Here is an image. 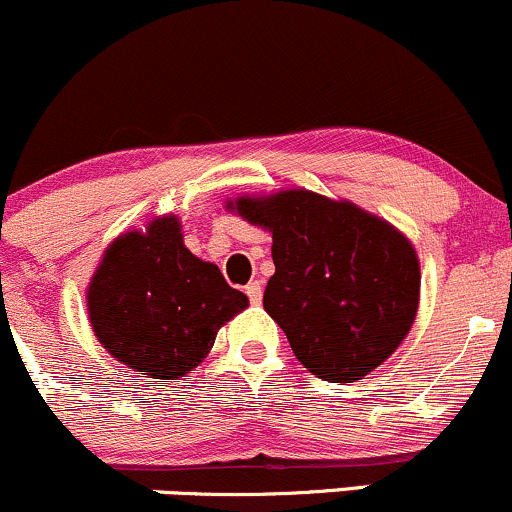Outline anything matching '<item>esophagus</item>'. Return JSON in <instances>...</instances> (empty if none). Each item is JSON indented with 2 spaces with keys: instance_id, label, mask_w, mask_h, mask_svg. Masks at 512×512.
Returning a JSON list of instances; mask_svg holds the SVG:
<instances>
[{
  "instance_id": "obj_1",
  "label": "esophagus",
  "mask_w": 512,
  "mask_h": 512,
  "mask_svg": "<svg viewBox=\"0 0 512 512\" xmlns=\"http://www.w3.org/2000/svg\"><path fill=\"white\" fill-rule=\"evenodd\" d=\"M245 294L247 299H250V303H262V282H257V279H252L250 284L245 286Z\"/></svg>"
}]
</instances>
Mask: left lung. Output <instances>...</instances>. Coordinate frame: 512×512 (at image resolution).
I'll list each match as a JSON object with an SVG mask.
<instances>
[{"label": "left lung", "mask_w": 512, "mask_h": 512, "mask_svg": "<svg viewBox=\"0 0 512 512\" xmlns=\"http://www.w3.org/2000/svg\"><path fill=\"white\" fill-rule=\"evenodd\" d=\"M228 209L272 233L262 303L308 372L352 384L396 352L420 301L418 255L401 230L308 189L240 196Z\"/></svg>", "instance_id": "8db88e82"}]
</instances>
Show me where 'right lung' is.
<instances>
[{"label":"right lung","mask_w":512,"mask_h":512,"mask_svg":"<svg viewBox=\"0 0 512 512\" xmlns=\"http://www.w3.org/2000/svg\"><path fill=\"white\" fill-rule=\"evenodd\" d=\"M245 308L243 291L187 250L172 213L119 235L87 289L97 340L150 379H179L199 367L218 330Z\"/></svg>","instance_id":"obj_1"}]
</instances>
